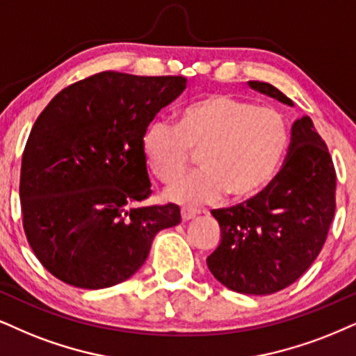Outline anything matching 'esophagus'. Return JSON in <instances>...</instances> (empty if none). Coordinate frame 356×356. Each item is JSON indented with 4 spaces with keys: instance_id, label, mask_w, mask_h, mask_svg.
<instances>
[{
    "instance_id": "esophagus-1",
    "label": "esophagus",
    "mask_w": 356,
    "mask_h": 356,
    "mask_svg": "<svg viewBox=\"0 0 356 356\" xmlns=\"http://www.w3.org/2000/svg\"><path fill=\"white\" fill-rule=\"evenodd\" d=\"M200 209L191 208V206H183L181 208V218L183 221H188V219H193L195 216H198Z\"/></svg>"
}]
</instances>
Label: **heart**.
I'll return each instance as SVG.
<instances>
[{"label":"heart","instance_id":"1","mask_svg":"<svg viewBox=\"0 0 356 356\" xmlns=\"http://www.w3.org/2000/svg\"><path fill=\"white\" fill-rule=\"evenodd\" d=\"M291 143L287 118L274 107L227 94H209L178 112L177 125L156 118L142 135V155L161 183L181 177L191 152H200V171L171 185L175 201L251 200L279 173Z\"/></svg>","mask_w":356,"mask_h":356}]
</instances>
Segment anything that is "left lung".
Masks as SVG:
<instances>
[{
	"mask_svg": "<svg viewBox=\"0 0 356 356\" xmlns=\"http://www.w3.org/2000/svg\"><path fill=\"white\" fill-rule=\"evenodd\" d=\"M261 94L293 105L267 82ZM337 175L310 117L293 122L282 170L254 198L213 209L221 241L206 259L211 274L234 292L267 296L296 282L322 251L335 214Z\"/></svg>",
	"mask_w": 356,
	"mask_h": 356,
	"instance_id": "left-lung-1",
	"label": "left lung"
}]
</instances>
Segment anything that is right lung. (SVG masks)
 <instances>
[{"mask_svg":"<svg viewBox=\"0 0 356 356\" xmlns=\"http://www.w3.org/2000/svg\"><path fill=\"white\" fill-rule=\"evenodd\" d=\"M186 89L181 76L105 71L65 87L38 117L21 161L26 238L63 282L105 289L130 279L158 231L181 221L150 196L142 135Z\"/></svg>","mask_w":356,"mask_h":356,"instance_id":"obj_1","label":"right lung"}]
</instances>
